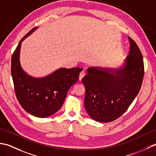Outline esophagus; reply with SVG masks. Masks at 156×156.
Returning a JSON list of instances; mask_svg holds the SVG:
<instances>
[{"label":"esophagus","instance_id":"34e87169","mask_svg":"<svg viewBox=\"0 0 156 156\" xmlns=\"http://www.w3.org/2000/svg\"><path fill=\"white\" fill-rule=\"evenodd\" d=\"M85 75V72L84 71H82L80 73H79V81H81V79H83V77H84Z\"/></svg>","mask_w":156,"mask_h":156}]
</instances>
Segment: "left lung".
<instances>
[{
	"label": "left lung",
	"mask_w": 156,
	"mask_h": 156,
	"mask_svg": "<svg viewBox=\"0 0 156 156\" xmlns=\"http://www.w3.org/2000/svg\"><path fill=\"white\" fill-rule=\"evenodd\" d=\"M130 50L117 69L92 66L82 79L84 105L92 119L109 122L125 113L137 96L144 76V65L138 46L129 37Z\"/></svg>",
	"instance_id": "left-lung-1"
}]
</instances>
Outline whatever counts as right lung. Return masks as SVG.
I'll return each instance as SVG.
<instances>
[{"label":"right lung","mask_w":156,"mask_h":156,"mask_svg":"<svg viewBox=\"0 0 156 156\" xmlns=\"http://www.w3.org/2000/svg\"><path fill=\"white\" fill-rule=\"evenodd\" d=\"M37 29L33 28L19 43L12 55L11 75L16 96L23 108L34 116L46 118L61 108L68 90L77 81L83 69L60 68L39 78L25 72L20 62L21 43Z\"/></svg>","instance_id":"right-lung-1"}]
</instances>
